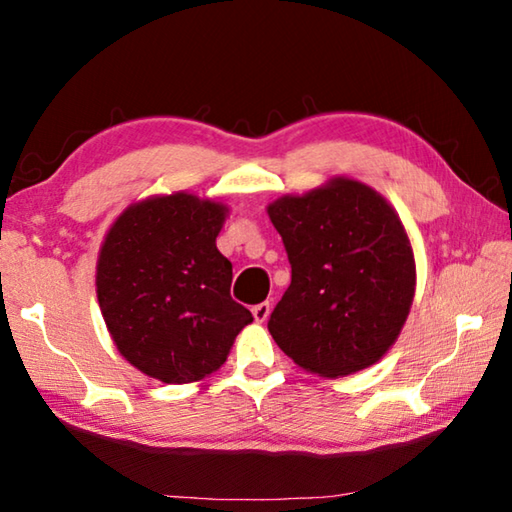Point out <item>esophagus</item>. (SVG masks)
Segmentation results:
<instances>
[{"instance_id":"esophagus-1","label":"esophagus","mask_w":512,"mask_h":512,"mask_svg":"<svg viewBox=\"0 0 512 512\" xmlns=\"http://www.w3.org/2000/svg\"><path fill=\"white\" fill-rule=\"evenodd\" d=\"M268 314H271V302H259V305L253 307V316L257 323H264Z\"/></svg>"}]
</instances>
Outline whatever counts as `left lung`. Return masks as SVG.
Returning <instances> with one entry per match:
<instances>
[{"label": "left lung", "mask_w": 512, "mask_h": 512, "mask_svg": "<svg viewBox=\"0 0 512 512\" xmlns=\"http://www.w3.org/2000/svg\"><path fill=\"white\" fill-rule=\"evenodd\" d=\"M291 284L268 332L300 368L323 377L372 366L395 343L415 291L400 216L375 189L336 178L268 205Z\"/></svg>", "instance_id": "8db88e82"}]
</instances>
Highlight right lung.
Here are the masks:
<instances>
[{"label": "right lung", "instance_id": "1", "mask_svg": "<svg viewBox=\"0 0 512 512\" xmlns=\"http://www.w3.org/2000/svg\"><path fill=\"white\" fill-rule=\"evenodd\" d=\"M225 207L171 194L119 216L101 246L97 296L117 350L144 375L189 384L223 366L253 314L230 296L216 248Z\"/></svg>", "mask_w": 512, "mask_h": 512}]
</instances>
